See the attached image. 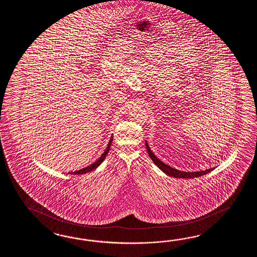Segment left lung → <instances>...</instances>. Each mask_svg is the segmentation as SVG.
I'll list each match as a JSON object with an SVG mask.
<instances>
[{
    "label": "left lung",
    "instance_id": "left-lung-1",
    "mask_svg": "<svg viewBox=\"0 0 257 257\" xmlns=\"http://www.w3.org/2000/svg\"><path fill=\"white\" fill-rule=\"evenodd\" d=\"M146 148H147V152L149 153L150 158L153 160V163L155 165H157L160 169L164 172V174H166L169 176H173L175 178H195V177H199L201 175H206L209 172H211L214 168H210V169L205 170V171H197V172H184V171H179V170L175 169L173 167H171L168 164H165L163 163L161 160H159L153 152L151 151V149L148 145L147 142H146Z\"/></svg>",
    "mask_w": 257,
    "mask_h": 257
}]
</instances>
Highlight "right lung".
Instances as JSON below:
<instances>
[{
  "label": "right lung",
  "instance_id": "right-lung-1",
  "mask_svg": "<svg viewBox=\"0 0 257 257\" xmlns=\"http://www.w3.org/2000/svg\"><path fill=\"white\" fill-rule=\"evenodd\" d=\"M112 142H113V136H111V139H110L109 142H108V145H107V147L105 149L104 153L100 156V158H99L96 162H94L93 164H91V165H89V166L85 167V168L78 170V171L72 172V173H68V174H71V175H83V174H86L88 172H92L93 170L96 169V168L98 167L99 165L103 163V161H104V158H105V156L107 155V153L109 152Z\"/></svg>",
  "mask_w": 257,
  "mask_h": 257
}]
</instances>
